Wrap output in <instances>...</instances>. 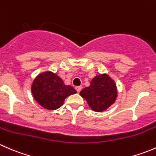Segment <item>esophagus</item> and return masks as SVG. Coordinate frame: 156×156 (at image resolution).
Wrapping results in <instances>:
<instances>
[{
  "label": "esophagus",
  "mask_w": 156,
  "mask_h": 156,
  "mask_svg": "<svg viewBox=\"0 0 156 156\" xmlns=\"http://www.w3.org/2000/svg\"><path fill=\"white\" fill-rule=\"evenodd\" d=\"M81 89H82V87L81 86H78V87H75V90H77V92L79 93L80 91L81 90Z\"/></svg>",
  "instance_id": "obj_1"
}]
</instances>
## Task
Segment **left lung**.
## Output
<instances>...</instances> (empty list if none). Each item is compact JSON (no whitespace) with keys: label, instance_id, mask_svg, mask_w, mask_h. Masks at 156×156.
<instances>
[{"label":"left lung","instance_id":"obj_1","mask_svg":"<svg viewBox=\"0 0 156 156\" xmlns=\"http://www.w3.org/2000/svg\"><path fill=\"white\" fill-rule=\"evenodd\" d=\"M80 95L86 100L88 106L95 112H103L115 102L117 87L114 80L107 74L94 77L89 87L81 90Z\"/></svg>","mask_w":156,"mask_h":156}]
</instances>
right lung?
<instances>
[{
	"label": "right lung",
	"instance_id": "obj_1",
	"mask_svg": "<svg viewBox=\"0 0 156 156\" xmlns=\"http://www.w3.org/2000/svg\"><path fill=\"white\" fill-rule=\"evenodd\" d=\"M34 100L44 108L57 109L63 105L65 99L77 91L66 85L60 77L53 72H42L33 81L31 87Z\"/></svg>",
	"mask_w": 156,
	"mask_h": 156
}]
</instances>
